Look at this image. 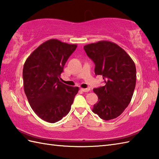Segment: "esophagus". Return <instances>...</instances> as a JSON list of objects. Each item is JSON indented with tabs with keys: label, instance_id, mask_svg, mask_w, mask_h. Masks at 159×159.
Masks as SVG:
<instances>
[{
	"label": "esophagus",
	"instance_id": "34e87169",
	"mask_svg": "<svg viewBox=\"0 0 159 159\" xmlns=\"http://www.w3.org/2000/svg\"><path fill=\"white\" fill-rule=\"evenodd\" d=\"M80 89H81V91H83V92H88L90 90V89H89V88H85H85H81Z\"/></svg>",
	"mask_w": 159,
	"mask_h": 159
}]
</instances>
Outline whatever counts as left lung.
I'll return each mask as SVG.
<instances>
[{"label":"left lung","mask_w":159,"mask_h":159,"mask_svg":"<svg viewBox=\"0 0 159 159\" xmlns=\"http://www.w3.org/2000/svg\"><path fill=\"white\" fill-rule=\"evenodd\" d=\"M95 63V74L102 75L105 85L93 89L98 101L92 111L101 119L120 116L130 102L136 85V67L124 49L109 41H99L84 46Z\"/></svg>","instance_id":"8db88e82"}]
</instances>
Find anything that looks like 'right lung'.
<instances>
[{
	"instance_id": "add662e5",
	"label": "right lung",
	"mask_w": 159,
	"mask_h": 159,
	"mask_svg": "<svg viewBox=\"0 0 159 159\" xmlns=\"http://www.w3.org/2000/svg\"><path fill=\"white\" fill-rule=\"evenodd\" d=\"M77 47L56 39L43 42L26 59L22 77L30 106L42 120L50 123L69 113L78 87L61 81L64 66Z\"/></svg>"
}]
</instances>
